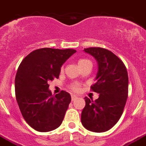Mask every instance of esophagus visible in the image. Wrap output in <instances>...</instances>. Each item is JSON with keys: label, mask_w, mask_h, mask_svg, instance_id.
I'll list each match as a JSON object with an SVG mask.
<instances>
[{"label": "esophagus", "mask_w": 146, "mask_h": 146, "mask_svg": "<svg viewBox=\"0 0 146 146\" xmlns=\"http://www.w3.org/2000/svg\"><path fill=\"white\" fill-rule=\"evenodd\" d=\"M71 98H72V100H75L77 98V97L76 95H74V94H72V96H71Z\"/></svg>", "instance_id": "1"}]
</instances>
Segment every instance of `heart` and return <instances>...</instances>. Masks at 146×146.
Wrapping results in <instances>:
<instances>
[{
  "label": "heart",
  "instance_id": "heart-1",
  "mask_svg": "<svg viewBox=\"0 0 146 146\" xmlns=\"http://www.w3.org/2000/svg\"><path fill=\"white\" fill-rule=\"evenodd\" d=\"M88 63H91V61H90L88 59H87V58H80L79 61H78V65H79V67H80L81 66L85 64H88ZM70 88L73 90V92H77V91H79V83H76V82H74V83H73V84H71Z\"/></svg>",
  "mask_w": 146,
  "mask_h": 146
}]
</instances>
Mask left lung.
<instances>
[{
	"label": "left lung",
	"mask_w": 146,
	"mask_h": 146,
	"mask_svg": "<svg viewBox=\"0 0 146 146\" xmlns=\"http://www.w3.org/2000/svg\"><path fill=\"white\" fill-rule=\"evenodd\" d=\"M84 51L98 63L97 82L91 89L100 95L94 101L85 98L82 124L90 131L105 132L118 122L124 111L128 95L127 71L123 61L111 51L100 47H90Z\"/></svg>",
	"instance_id": "8db88e82"
}]
</instances>
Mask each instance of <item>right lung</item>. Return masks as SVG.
Segmentation results:
<instances>
[{
  "instance_id": "right-lung-1",
  "label": "right lung",
  "mask_w": 146,
  "mask_h": 146,
  "mask_svg": "<svg viewBox=\"0 0 146 146\" xmlns=\"http://www.w3.org/2000/svg\"><path fill=\"white\" fill-rule=\"evenodd\" d=\"M76 52L72 48H39L20 64L15 79V98L24 119L34 130L48 132L62 123L70 94L61 91L53 96L48 82L58 78L63 64Z\"/></svg>"
}]
</instances>
